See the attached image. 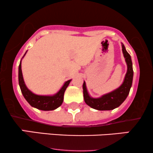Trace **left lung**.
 Instances as JSON below:
<instances>
[{
    "mask_svg": "<svg viewBox=\"0 0 153 153\" xmlns=\"http://www.w3.org/2000/svg\"><path fill=\"white\" fill-rule=\"evenodd\" d=\"M122 47L124 57L125 59L126 63H127V71L125 76H124L123 82L120 86L109 93L102 95L99 98H94L90 96L88 91L86 83L85 81L83 82L82 89H83L84 101L88 106L94 108V109L99 111L114 109L125 101L129 94L131 85H132L133 75H134L132 62H131L130 54L127 52L123 43H122Z\"/></svg>",
    "mask_w": 153,
    "mask_h": 153,
    "instance_id": "1",
    "label": "left lung"
}]
</instances>
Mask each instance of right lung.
Returning a JSON list of instances; mask_svg holds the SVG:
<instances>
[{"mask_svg":"<svg viewBox=\"0 0 153 153\" xmlns=\"http://www.w3.org/2000/svg\"><path fill=\"white\" fill-rule=\"evenodd\" d=\"M26 52L27 51L21 59L20 64L19 66V84L24 99L31 106L37 108V109L42 111H52L56 109L62 105L63 99H64L65 91L69 85L72 79L65 82L61 88L53 95H37L34 94L26 86L24 78H23L22 60L26 55Z\"/></svg>","mask_w":153,"mask_h":153,"instance_id":"add662e5","label":"right lung"}]
</instances>
